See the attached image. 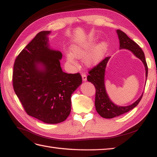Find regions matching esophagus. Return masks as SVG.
<instances>
[{"mask_svg":"<svg viewBox=\"0 0 157 157\" xmlns=\"http://www.w3.org/2000/svg\"><path fill=\"white\" fill-rule=\"evenodd\" d=\"M82 79L83 81H87V75L85 74H82Z\"/></svg>","mask_w":157,"mask_h":157,"instance_id":"esophagus-1","label":"esophagus"}]
</instances>
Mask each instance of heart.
<instances>
[{
	"label": "heart",
	"mask_w": 157,
	"mask_h": 157,
	"mask_svg": "<svg viewBox=\"0 0 157 157\" xmlns=\"http://www.w3.org/2000/svg\"><path fill=\"white\" fill-rule=\"evenodd\" d=\"M108 50V44L102 41L94 46L92 40L74 45L71 48V53L67 54V59L75 63V57H84V63L87 66H96L105 57Z\"/></svg>",
	"instance_id": "b5f03b06"
}]
</instances>
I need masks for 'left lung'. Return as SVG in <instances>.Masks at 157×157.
Returning <instances> with one entry per match:
<instances>
[{
    "instance_id": "obj_1",
    "label": "left lung",
    "mask_w": 157,
    "mask_h": 157,
    "mask_svg": "<svg viewBox=\"0 0 157 157\" xmlns=\"http://www.w3.org/2000/svg\"><path fill=\"white\" fill-rule=\"evenodd\" d=\"M117 33L120 40V48L129 50L143 62L145 69H146V76L147 79L148 68H147V63L142 49L137 43H135L133 40L127 36L125 33L117 29ZM109 59L110 57H107L100 61L97 66L89 71L90 75L87 76V81L94 84L96 88L95 106L96 111L100 116L104 118H107V119L117 117L132 110L139 104L143 96L142 94L137 101L131 105L126 106H117L111 101L106 94L105 86V68Z\"/></svg>"
}]
</instances>
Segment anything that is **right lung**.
Wrapping results in <instances>:
<instances>
[{"label":"right lung","instance_id":"1","mask_svg":"<svg viewBox=\"0 0 157 157\" xmlns=\"http://www.w3.org/2000/svg\"><path fill=\"white\" fill-rule=\"evenodd\" d=\"M41 31L17 55L13 86L29 115L44 123L63 122L71 111V95L82 83L79 73L62 71V53L50 48L48 35Z\"/></svg>","mask_w":157,"mask_h":157}]
</instances>
